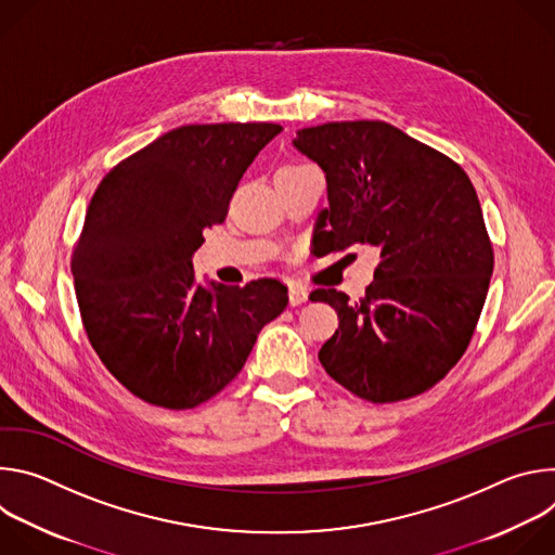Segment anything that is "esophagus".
Wrapping results in <instances>:
<instances>
[{
  "label": "esophagus",
  "mask_w": 555,
  "mask_h": 555,
  "mask_svg": "<svg viewBox=\"0 0 555 555\" xmlns=\"http://www.w3.org/2000/svg\"><path fill=\"white\" fill-rule=\"evenodd\" d=\"M307 296H309V289L305 285L300 283L289 285V305H300L307 300Z\"/></svg>",
  "instance_id": "1"
}]
</instances>
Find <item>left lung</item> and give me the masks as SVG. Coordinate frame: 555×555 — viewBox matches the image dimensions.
I'll return each instance as SVG.
<instances>
[{
  "label": "left lung",
  "mask_w": 555,
  "mask_h": 555,
  "mask_svg": "<svg viewBox=\"0 0 555 555\" xmlns=\"http://www.w3.org/2000/svg\"><path fill=\"white\" fill-rule=\"evenodd\" d=\"M294 146L327 178L313 240L327 253L379 250L360 300L311 292L340 321L321 364L373 404L433 388L465 353L494 270L477 191L448 155L382 120L307 127Z\"/></svg>",
  "instance_id": "1"
}]
</instances>
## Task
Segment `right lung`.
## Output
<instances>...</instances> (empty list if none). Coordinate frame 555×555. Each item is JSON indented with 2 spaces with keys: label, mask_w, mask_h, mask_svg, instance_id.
Wrapping results in <instances>:
<instances>
[{
  "label": "right lung",
  "mask_w": 555,
  "mask_h": 555,
  "mask_svg": "<svg viewBox=\"0 0 555 555\" xmlns=\"http://www.w3.org/2000/svg\"><path fill=\"white\" fill-rule=\"evenodd\" d=\"M283 127L184 125L116 165L99 184L72 255L83 327L135 398L195 409L240 373L263 325L287 305L276 279L195 283L204 228L221 223L236 184Z\"/></svg>",
  "instance_id": "1"
}]
</instances>
